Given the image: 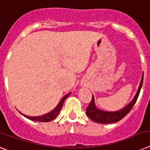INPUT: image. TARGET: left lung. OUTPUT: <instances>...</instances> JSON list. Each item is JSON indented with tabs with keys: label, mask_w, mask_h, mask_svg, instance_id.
<instances>
[{
	"label": "left lung",
	"mask_w": 150,
	"mask_h": 150,
	"mask_svg": "<svg viewBox=\"0 0 150 150\" xmlns=\"http://www.w3.org/2000/svg\"><path fill=\"white\" fill-rule=\"evenodd\" d=\"M142 81H143V73L142 75V79H141L138 90H137V92L135 95L134 98H132V100L127 105H126L120 110L109 112V111H104L98 109L96 107V103H95L94 96L92 95V101H91V103H90V104L88 105V106L86 109V115L92 119V121L98 122V123L107 124L117 122L118 121L121 120L124 116H126L128 113L129 112V111L132 109V108L135 105L137 98H138L139 95V92H140L141 88H142Z\"/></svg>",
	"instance_id": "8db88e82"
}]
</instances>
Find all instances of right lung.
Instances as JSON below:
<instances>
[{
  "instance_id": "1",
  "label": "right lung",
  "mask_w": 150,
  "mask_h": 150,
  "mask_svg": "<svg viewBox=\"0 0 150 150\" xmlns=\"http://www.w3.org/2000/svg\"><path fill=\"white\" fill-rule=\"evenodd\" d=\"M71 94V92H69V93H68L67 95H65V96H63V98L61 99V101L59 102V103H58V105H57V106L54 108V109L52 111H51V112H49L46 113V114H45V115H39V116H28V115H24V114H22L21 113V115H23L24 116V117L28 118V119H31V120H33V121H38V122H50L52 121V120H53L54 119H55L56 117H57V115H58V113L60 112L61 109H62V105H63V103H64V100L66 99V98L68 97V96H69V95Z\"/></svg>"
}]
</instances>
